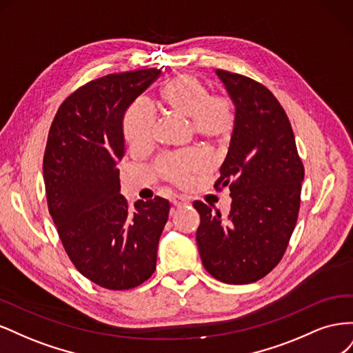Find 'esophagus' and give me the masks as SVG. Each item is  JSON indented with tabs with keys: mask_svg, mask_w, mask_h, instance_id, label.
I'll return each instance as SVG.
<instances>
[{
	"mask_svg": "<svg viewBox=\"0 0 353 353\" xmlns=\"http://www.w3.org/2000/svg\"><path fill=\"white\" fill-rule=\"evenodd\" d=\"M172 208L174 209H181V208H185V206H190V200L188 199H185V197H181V196H178V197H174L172 199Z\"/></svg>",
	"mask_w": 353,
	"mask_h": 353,
	"instance_id": "obj_1",
	"label": "esophagus"
}]
</instances>
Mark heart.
Segmentation results:
<instances>
[{
	"label": "heart",
	"mask_w": 353,
	"mask_h": 353,
	"mask_svg": "<svg viewBox=\"0 0 353 353\" xmlns=\"http://www.w3.org/2000/svg\"><path fill=\"white\" fill-rule=\"evenodd\" d=\"M163 108L190 121V130L197 140L206 144H222L231 137L236 126V108L225 94H210L205 82L194 74L181 73L163 83L159 91ZM154 114L143 101L130 105L123 117V135L134 150H147L153 144ZM208 159L199 152H185L157 160L159 176L174 185H185L188 181L205 172Z\"/></svg>",
	"instance_id": "1"
}]
</instances>
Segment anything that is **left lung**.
<instances>
[{"instance_id": "1", "label": "left lung", "mask_w": 353, "mask_h": 353, "mask_svg": "<svg viewBox=\"0 0 353 353\" xmlns=\"http://www.w3.org/2000/svg\"><path fill=\"white\" fill-rule=\"evenodd\" d=\"M236 105V126L213 188H230L227 218L196 200V240L206 271L222 283L250 284L280 263L301 208L305 169L290 121L265 85L216 69Z\"/></svg>"}]
</instances>
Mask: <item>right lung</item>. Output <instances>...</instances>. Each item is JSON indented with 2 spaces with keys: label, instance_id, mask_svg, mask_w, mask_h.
Returning a JSON list of instances; mask_svg holds the SVG:
<instances>
[{
  "label": "right lung",
  "instance_id": "1",
  "mask_svg": "<svg viewBox=\"0 0 353 353\" xmlns=\"http://www.w3.org/2000/svg\"><path fill=\"white\" fill-rule=\"evenodd\" d=\"M159 69L112 73L82 85L61 103L44 153L50 215L69 259L83 276L109 290L150 279L169 201L134 203L121 194L123 114L159 78Z\"/></svg>",
  "mask_w": 353,
  "mask_h": 353
}]
</instances>
